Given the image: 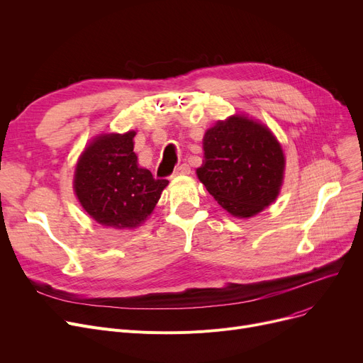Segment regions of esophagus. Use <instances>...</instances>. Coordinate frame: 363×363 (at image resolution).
Listing matches in <instances>:
<instances>
[{
  "label": "esophagus",
  "mask_w": 363,
  "mask_h": 363,
  "mask_svg": "<svg viewBox=\"0 0 363 363\" xmlns=\"http://www.w3.org/2000/svg\"><path fill=\"white\" fill-rule=\"evenodd\" d=\"M189 174H191V167H189V164H186V163H182L181 166H178L174 170V174H172V178L179 177V175H189Z\"/></svg>",
  "instance_id": "34e87169"
}]
</instances>
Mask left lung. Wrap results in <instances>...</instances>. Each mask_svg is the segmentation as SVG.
I'll return each mask as SVG.
<instances>
[{"label":"left lung","instance_id":"1","mask_svg":"<svg viewBox=\"0 0 363 363\" xmlns=\"http://www.w3.org/2000/svg\"><path fill=\"white\" fill-rule=\"evenodd\" d=\"M203 150L197 177L226 212L250 218L277 199L285 160L266 126L233 116L207 129Z\"/></svg>","mask_w":363,"mask_h":363}]
</instances>
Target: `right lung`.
I'll list each match as a JSON object with an SVG mask.
<instances>
[{
    "label": "right lung",
    "mask_w": 363,
    "mask_h": 363,
    "mask_svg": "<svg viewBox=\"0 0 363 363\" xmlns=\"http://www.w3.org/2000/svg\"><path fill=\"white\" fill-rule=\"evenodd\" d=\"M135 132L101 135L84 151L74 172V193L99 223L130 230L152 212L167 179H156L138 167Z\"/></svg>",
    "instance_id": "1"
}]
</instances>
